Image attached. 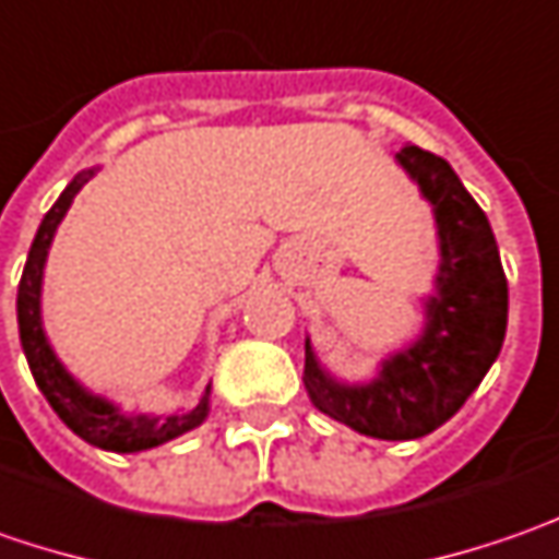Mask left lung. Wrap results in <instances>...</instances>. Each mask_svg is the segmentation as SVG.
<instances>
[{
    "label": "left lung",
    "instance_id": "1",
    "mask_svg": "<svg viewBox=\"0 0 559 559\" xmlns=\"http://www.w3.org/2000/svg\"><path fill=\"white\" fill-rule=\"evenodd\" d=\"M397 162L431 203L441 247L423 334L366 384L328 376L309 341L304 366L316 409L381 441H413L448 423L481 384L507 334V275L488 215L441 156L403 146Z\"/></svg>",
    "mask_w": 559,
    "mask_h": 559
}]
</instances>
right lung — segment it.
I'll use <instances>...</instances> for the list:
<instances>
[{"label": "right lung", "mask_w": 559, "mask_h": 559, "mask_svg": "<svg viewBox=\"0 0 559 559\" xmlns=\"http://www.w3.org/2000/svg\"><path fill=\"white\" fill-rule=\"evenodd\" d=\"M93 178V168L78 175L74 181L61 190V197L56 200V206L49 209L39 222V231L31 243L27 253V265L24 275L17 284V331H21V347L27 356V366L34 372V381L43 391V397L49 401V406L59 413V419L74 435H81L86 444L103 450H115V453H136V450H150L178 438L183 431L197 428L206 419L209 413V388L206 394L200 397V403L187 413H175V416H128L121 413L115 403L106 397L90 394L78 378L71 376L59 362L56 350L46 341L43 331V312H39V297H43V265L46 255L52 247L56 228L61 225L64 212L71 209L74 197L81 193V187Z\"/></svg>", "instance_id": "add662e5"}]
</instances>
